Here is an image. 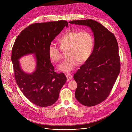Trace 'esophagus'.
Instances as JSON below:
<instances>
[{
	"instance_id": "obj_1",
	"label": "esophagus",
	"mask_w": 132,
	"mask_h": 132,
	"mask_svg": "<svg viewBox=\"0 0 132 132\" xmlns=\"http://www.w3.org/2000/svg\"><path fill=\"white\" fill-rule=\"evenodd\" d=\"M65 75H66V76L67 77V80L68 81H69L72 79V77L71 76V75L70 73H66Z\"/></svg>"
}]
</instances>
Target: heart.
I'll return each instance as SVG.
<instances>
[{
    "mask_svg": "<svg viewBox=\"0 0 132 132\" xmlns=\"http://www.w3.org/2000/svg\"><path fill=\"white\" fill-rule=\"evenodd\" d=\"M60 46L51 43L48 47V55L54 63L59 62L63 51L68 58L58 66L63 72H69L79 63L86 62L91 56L95 46L93 34L87 30H71L65 32L59 39Z\"/></svg>",
    "mask_w": 132,
    "mask_h": 132,
    "instance_id": "obj_1",
    "label": "heart"
}]
</instances>
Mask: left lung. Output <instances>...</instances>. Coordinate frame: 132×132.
I'll return each mask as SVG.
<instances>
[{
	"label": "left lung",
	"instance_id": "left-lung-1",
	"mask_svg": "<svg viewBox=\"0 0 132 132\" xmlns=\"http://www.w3.org/2000/svg\"><path fill=\"white\" fill-rule=\"evenodd\" d=\"M70 23L89 27L95 46L90 58L73 75L77 84L75 97L82 105L92 106L104 101L110 94L120 71L119 46L113 33L91 19Z\"/></svg>",
	"mask_w": 132,
	"mask_h": 132
}]
</instances>
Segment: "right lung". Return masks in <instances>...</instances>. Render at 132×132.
Listing matches in <instances>:
<instances>
[{
	"instance_id": "obj_1",
	"label": "right lung",
	"mask_w": 132,
	"mask_h": 132,
	"mask_svg": "<svg viewBox=\"0 0 132 132\" xmlns=\"http://www.w3.org/2000/svg\"><path fill=\"white\" fill-rule=\"evenodd\" d=\"M67 26L65 20L33 23L20 32L13 45L11 59L16 82L25 97L39 106L46 107L55 103L66 81L63 72L54 71L48 57V47ZM33 53L36 57L37 68L32 74H28L21 70L18 60Z\"/></svg>"
}]
</instances>
